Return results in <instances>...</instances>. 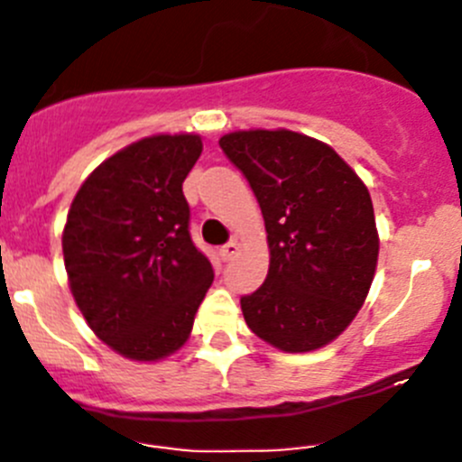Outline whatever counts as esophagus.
Segmentation results:
<instances>
[{"mask_svg":"<svg viewBox=\"0 0 462 462\" xmlns=\"http://www.w3.org/2000/svg\"><path fill=\"white\" fill-rule=\"evenodd\" d=\"M236 253H239V244H236V241H230V244H226L221 250H218V257L223 261H230Z\"/></svg>","mask_w":462,"mask_h":462,"instance_id":"1","label":"esophagus"}]
</instances>
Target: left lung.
<instances>
[{
    "label": "left lung",
    "instance_id": "obj_1",
    "mask_svg": "<svg viewBox=\"0 0 462 462\" xmlns=\"http://www.w3.org/2000/svg\"><path fill=\"white\" fill-rule=\"evenodd\" d=\"M218 144L253 188L268 232V277L241 297L245 324L286 353L326 346L374 282L369 189L328 144L288 129L235 132Z\"/></svg>",
    "mask_w": 462,
    "mask_h": 462
}]
</instances>
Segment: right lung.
Segmentation results:
<instances>
[{"label":"right lung","instance_id":"1","mask_svg":"<svg viewBox=\"0 0 462 462\" xmlns=\"http://www.w3.org/2000/svg\"><path fill=\"white\" fill-rule=\"evenodd\" d=\"M203 143L192 134L143 138L82 183L62 235L80 313L120 356L152 362L185 344L212 286L189 235L183 180Z\"/></svg>","mask_w":462,"mask_h":462}]
</instances>
